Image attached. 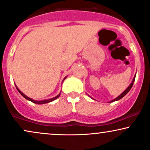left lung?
<instances>
[{"instance_id":"8db88e82","label":"left lung","mask_w":150,"mask_h":150,"mask_svg":"<svg viewBox=\"0 0 150 150\" xmlns=\"http://www.w3.org/2000/svg\"><path fill=\"white\" fill-rule=\"evenodd\" d=\"M135 78H136V76H135V77H134V78H133V81H132V82H131V84H130V85H129V87H128V88H127V89H126V90H125V91H124V92L122 93V94H121V95H120V96H118V97H117V98H115V99H114V100H111V101H110V102H114V101H116V100H120V99H121V98H123V97L124 96H125L126 94H127V93L128 92H129V91H130V90H131V87H132V86H133V82H134V81H135Z\"/></svg>"}]
</instances>
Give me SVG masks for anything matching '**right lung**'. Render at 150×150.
I'll return each instance as SVG.
<instances>
[{
    "label": "right lung",
    "mask_w": 150,
    "mask_h": 150,
    "mask_svg": "<svg viewBox=\"0 0 150 150\" xmlns=\"http://www.w3.org/2000/svg\"><path fill=\"white\" fill-rule=\"evenodd\" d=\"M66 77H65L64 78V80L65 79H66ZM16 88H17V89L18 90V91H19V93H20V94L23 97H24L26 99H27V100H30V101H31V102H33V103H36V104H45V103H50V102H52V101H53V100H54L55 99H57V98H58L59 97V96H60V94H61V93H59V95H57V96H55V97H54V98H50V99H48V100H41V101H38V100H33V99H31V98H28V96H26V95H24L23 94V93L21 92V91H19V89H18V88L17 87V86H16Z\"/></svg>",
    "instance_id": "right-lung-1"
}]
</instances>
